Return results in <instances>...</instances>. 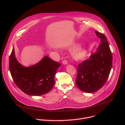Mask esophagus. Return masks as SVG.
Here are the masks:
<instances>
[{
  "label": "esophagus",
  "instance_id": "esophagus-1",
  "mask_svg": "<svg viewBox=\"0 0 125 125\" xmlns=\"http://www.w3.org/2000/svg\"><path fill=\"white\" fill-rule=\"evenodd\" d=\"M62 64H64V65H67V64H68V62H67V60H63V61H62Z\"/></svg>",
  "mask_w": 125,
  "mask_h": 125
}]
</instances>
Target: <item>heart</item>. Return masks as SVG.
<instances>
[{"mask_svg":"<svg viewBox=\"0 0 125 125\" xmlns=\"http://www.w3.org/2000/svg\"><path fill=\"white\" fill-rule=\"evenodd\" d=\"M79 46L78 44L74 45L71 47L70 49L71 50H74ZM87 54V50L86 48L83 47H80L75 50L72 54V57L73 59L76 61H82L86 57Z\"/></svg>","mask_w":125,"mask_h":125,"instance_id":"obj_1","label":"heart"}]
</instances>
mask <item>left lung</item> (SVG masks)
<instances>
[{
    "instance_id": "obj_1",
    "label": "left lung",
    "mask_w": 125,
    "mask_h": 125,
    "mask_svg": "<svg viewBox=\"0 0 125 125\" xmlns=\"http://www.w3.org/2000/svg\"><path fill=\"white\" fill-rule=\"evenodd\" d=\"M101 43L90 58L78 67L76 84L84 92L94 93L102 87L107 80L112 65V53L105 35L95 31Z\"/></svg>"
}]
</instances>
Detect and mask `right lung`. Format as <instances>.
Masks as SVG:
<instances>
[{"instance_id": "1", "label": "right lung", "mask_w": 125, "mask_h": 125, "mask_svg": "<svg viewBox=\"0 0 125 125\" xmlns=\"http://www.w3.org/2000/svg\"><path fill=\"white\" fill-rule=\"evenodd\" d=\"M61 64L47 56L40 62L25 67L17 61L14 47L9 57V67L13 80L20 90L30 95L48 93L54 84V76Z\"/></svg>"}]
</instances>
